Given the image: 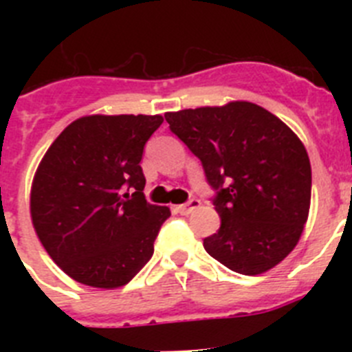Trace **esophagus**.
Wrapping results in <instances>:
<instances>
[{"instance_id": "esophagus-1", "label": "esophagus", "mask_w": 352, "mask_h": 352, "mask_svg": "<svg viewBox=\"0 0 352 352\" xmlns=\"http://www.w3.org/2000/svg\"><path fill=\"white\" fill-rule=\"evenodd\" d=\"M199 204H201V201H199V199H190L188 203L176 206V210H178L182 214H188V213H192L194 210H197Z\"/></svg>"}]
</instances>
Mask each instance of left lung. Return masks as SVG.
Wrapping results in <instances>:
<instances>
[{"instance_id":"1","label":"left lung","mask_w":352,"mask_h":352,"mask_svg":"<svg viewBox=\"0 0 352 352\" xmlns=\"http://www.w3.org/2000/svg\"><path fill=\"white\" fill-rule=\"evenodd\" d=\"M166 121L203 164L222 223L204 238L213 259L241 275L284 261L309 219L312 169L303 142L252 102L183 109Z\"/></svg>"}]
</instances>
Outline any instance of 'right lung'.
I'll return each instance as SVG.
<instances>
[{"label":"right lung","mask_w":352,"mask_h":352,"mask_svg":"<svg viewBox=\"0 0 352 352\" xmlns=\"http://www.w3.org/2000/svg\"><path fill=\"white\" fill-rule=\"evenodd\" d=\"M162 116H84L58 135L31 185V220L51 259L84 285L129 284L153 256L169 208L146 203L141 160Z\"/></svg>","instance_id":"obj_1"}]
</instances>
